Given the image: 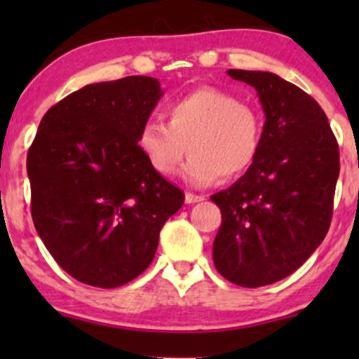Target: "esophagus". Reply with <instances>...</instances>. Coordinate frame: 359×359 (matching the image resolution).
Segmentation results:
<instances>
[{
	"mask_svg": "<svg viewBox=\"0 0 359 359\" xmlns=\"http://www.w3.org/2000/svg\"><path fill=\"white\" fill-rule=\"evenodd\" d=\"M201 201H204V196H197V194H191V192L185 194V203L187 204H196V203H201Z\"/></svg>",
	"mask_w": 359,
	"mask_h": 359,
	"instance_id": "obj_1",
	"label": "esophagus"
}]
</instances>
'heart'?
Returning <instances> with one entry per match:
<instances>
[{
	"label": "heart",
	"instance_id": "obj_1",
	"mask_svg": "<svg viewBox=\"0 0 359 359\" xmlns=\"http://www.w3.org/2000/svg\"><path fill=\"white\" fill-rule=\"evenodd\" d=\"M167 125L145 121L137 147L158 175L175 174L185 154L184 177L196 187L236 179L248 170L262 143L263 121L253 104L216 88H199L165 106Z\"/></svg>",
	"mask_w": 359,
	"mask_h": 359
}]
</instances>
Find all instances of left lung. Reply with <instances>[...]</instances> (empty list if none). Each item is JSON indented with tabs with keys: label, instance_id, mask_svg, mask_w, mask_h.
Listing matches in <instances>:
<instances>
[{
	"label": "left lung",
	"instance_id": "left-lung-1",
	"mask_svg": "<svg viewBox=\"0 0 359 359\" xmlns=\"http://www.w3.org/2000/svg\"><path fill=\"white\" fill-rule=\"evenodd\" d=\"M257 89L265 125L246 174L211 196L222 222L214 265L240 287L288 277L314 253L331 226L339 147L314 97L271 72L229 69Z\"/></svg>",
	"mask_w": 359,
	"mask_h": 359
}]
</instances>
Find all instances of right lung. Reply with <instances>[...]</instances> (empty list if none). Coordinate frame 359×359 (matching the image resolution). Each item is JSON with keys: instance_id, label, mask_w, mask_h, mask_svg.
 Here are the masks:
<instances>
[{"instance_id": "1", "label": "right lung", "mask_w": 359, "mask_h": 359, "mask_svg": "<svg viewBox=\"0 0 359 359\" xmlns=\"http://www.w3.org/2000/svg\"><path fill=\"white\" fill-rule=\"evenodd\" d=\"M162 97L158 79L97 82L53 104L27 155L32 217L71 277L114 288L155 257L158 234L184 192L148 165L140 128Z\"/></svg>"}]
</instances>
